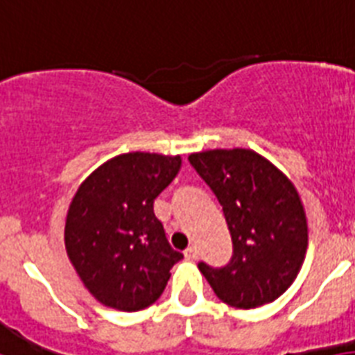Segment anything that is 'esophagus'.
I'll return each instance as SVG.
<instances>
[{
	"label": "esophagus",
	"instance_id": "obj_1",
	"mask_svg": "<svg viewBox=\"0 0 355 355\" xmlns=\"http://www.w3.org/2000/svg\"><path fill=\"white\" fill-rule=\"evenodd\" d=\"M185 257L189 261H192V259H196L198 257V250H196V246H189V248L185 250Z\"/></svg>",
	"mask_w": 355,
	"mask_h": 355
}]
</instances>
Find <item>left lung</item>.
Here are the masks:
<instances>
[{
  "mask_svg": "<svg viewBox=\"0 0 355 355\" xmlns=\"http://www.w3.org/2000/svg\"><path fill=\"white\" fill-rule=\"evenodd\" d=\"M189 163L222 205L233 243L227 265L200 261V272L227 306L274 302L295 282L307 250L306 211L295 185L243 148L191 153Z\"/></svg>",
  "mask_w": 355,
  "mask_h": 355,
  "instance_id": "1",
  "label": "left lung"
}]
</instances>
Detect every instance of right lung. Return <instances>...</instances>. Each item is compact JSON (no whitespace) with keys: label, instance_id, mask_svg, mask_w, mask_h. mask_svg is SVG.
<instances>
[{"label":"right lung","instance_id":"1","mask_svg":"<svg viewBox=\"0 0 355 355\" xmlns=\"http://www.w3.org/2000/svg\"><path fill=\"white\" fill-rule=\"evenodd\" d=\"M180 166V155L123 153L94 170L76 192L66 216V252L103 306L139 311L163 295L170 268L183 254L166 241L153 202Z\"/></svg>","mask_w":355,"mask_h":355}]
</instances>
